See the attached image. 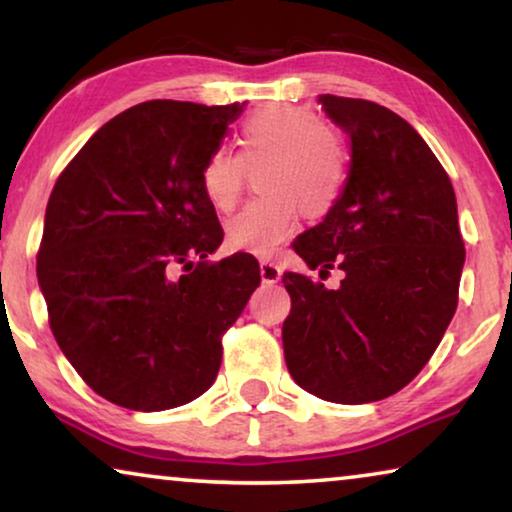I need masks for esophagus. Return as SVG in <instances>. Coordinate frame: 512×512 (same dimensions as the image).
Here are the masks:
<instances>
[{
    "label": "esophagus",
    "instance_id": "34e87169",
    "mask_svg": "<svg viewBox=\"0 0 512 512\" xmlns=\"http://www.w3.org/2000/svg\"><path fill=\"white\" fill-rule=\"evenodd\" d=\"M261 279L265 284H277L282 279V268L272 261H261Z\"/></svg>",
    "mask_w": 512,
    "mask_h": 512
}]
</instances>
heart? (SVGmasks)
<instances>
[{"label": "heart", "instance_id": "b5f03b06", "mask_svg": "<svg viewBox=\"0 0 512 512\" xmlns=\"http://www.w3.org/2000/svg\"><path fill=\"white\" fill-rule=\"evenodd\" d=\"M261 167L263 198L249 202L226 223L230 247L256 256L275 254L298 221L324 216L347 184V151L333 128L310 107L270 104L251 114L240 128V158L214 149L200 167V188L209 205L230 212L240 200L244 165Z\"/></svg>", "mask_w": 512, "mask_h": 512}]
</instances>
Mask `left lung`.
I'll return each instance as SVG.
<instances>
[{
  "mask_svg": "<svg viewBox=\"0 0 512 512\" xmlns=\"http://www.w3.org/2000/svg\"><path fill=\"white\" fill-rule=\"evenodd\" d=\"M319 102L352 139V160L340 200L293 247L319 275L340 268L342 282L284 272V359L298 387L359 405L401 391L436 352L466 251L452 181L419 132L375 102Z\"/></svg>",
  "mask_w": 512,
  "mask_h": 512,
  "instance_id": "1",
  "label": "left lung"
}]
</instances>
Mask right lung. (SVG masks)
Listing matches in <instances>:
<instances>
[{"label":"right lung","mask_w":512,"mask_h":512,"mask_svg":"<svg viewBox=\"0 0 512 512\" xmlns=\"http://www.w3.org/2000/svg\"><path fill=\"white\" fill-rule=\"evenodd\" d=\"M242 109L130 107L88 139L48 198L37 277L51 331L88 387L121 408L170 410L205 394L221 335L261 284L249 254L207 261L223 230L200 167Z\"/></svg>","instance_id":"1"}]
</instances>
